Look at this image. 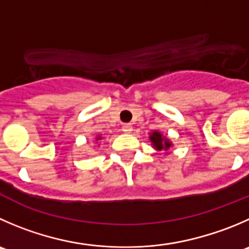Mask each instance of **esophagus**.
I'll return each instance as SVG.
<instances>
[{"mask_svg":"<svg viewBox=\"0 0 249 249\" xmlns=\"http://www.w3.org/2000/svg\"><path fill=\"white\" fill-rule=\"evenodd\" d=\"M123 131H124L125 134H130V132L132 131V125L131 124H124L123 125Z\"/></svg>","mask_w":249,"mask_h":249,"instance_id":"34e87169","label":"esophagus"}]
</instances>
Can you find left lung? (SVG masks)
I'll list each match as a JSON object with an SVG mask.
<instances>
[{"label": "left lung", "mask_w": 249, "mask_h": 249, "mask_svg": "<svg viewBox=\"0 0 249 249\" xmlns=\"http://www.w3.org/2000/svg\"><path fill=\"white\" fill-rule=\"evenodd\" d=\"M149 141H151L152 147L157 151H165L166 153H169L168 151L170 149V147H173V142L166 136H163V134L158 130H153L152 132H149Z\"/></svg>", "instance_id": "obj_1"}]
</instances>
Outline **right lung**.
Returning <instances> with one entry per match:
<instances>
[{"mask_svg":"<svg viewBox=\"0 0 249 249\" xmlns=\"http://www.w3.org/2000/svg\"><path fill=\"white\" fill-rule=\"evenodd\" d=\"M102 139H103V137L101 136V135H97V136L95 137V141H96V142H100Z\"/></svg>","mask_w":249,"mask_h":249,"instance_id":"right-lung-1","label":"right lung"}]
</instances>
